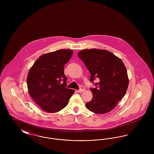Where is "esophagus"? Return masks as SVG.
<instances>
[{
    "instance_id": "1",
    "label": "esophagus",
    "mask_w": 154,
    "mask_h": 154,
    "mask_svg": "<svg viewBox=\"0 0 154 154\" xmlns=\"http://www.w3.org/2000/svg\"><path fill=\"white\" fill-rule=\"evenodd\" d=\"M85 91V88L83 87H81L80 88V89L77 90V92H83V91Z\"/></svg>"
}]
</instances>
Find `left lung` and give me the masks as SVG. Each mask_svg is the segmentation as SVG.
Returning <instances> with one entry per match:
<instances>
[{"label":"left lung","instance_id":"1","mask_svg":"<svg viewBox=\"0 0 154 154\" xmlns=\"http://www.w3.org/2000/svg\"><path fill=\"white\" fill-rule=\"evenodd\" d=\"M91 73L90 81L99 79L95 88H91L93 97L86 103L88 110L105 114L112 110L124 96L129 85L126 69L121 59L106 50L85 49L78 53Z\"/></svg>","mask_w":154,"mask_h":154}]
</instances>
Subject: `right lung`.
I'll return each instance as SVG.
<instances>
[{
	"mask_svg": "<svg viewBox=\"0 0 154 154\" xmlns=\"http://www.w3.org/2000/svg\"><path fill=\"white\" fill-rule=\"evenodd\" d=\"M73 53V50L65 49L45 54L30 69L26 80L29 93L45 112L54 113L62 110L74 93L65 87L67 78L64 74V66Z\"/></svg>",
	"mask_w": 154,
	"mask_h": 154,
	"instance_id": "1",
	"label": "right lung"
}]
</instances>
